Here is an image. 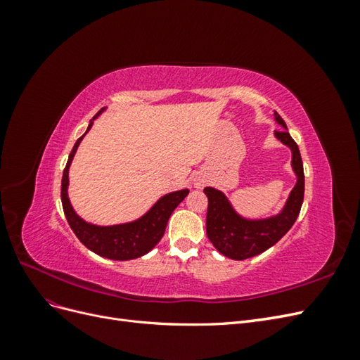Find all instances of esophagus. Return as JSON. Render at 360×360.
I'll use <instances>...</instances> for the list:
<instances>
[{"instance_id":"1","label":"esophagus","mask_w":360,"mask_h":360,"mask_svg":"<svg viewBox=\"0 0 360 360\" xmlns=\"http://www.w3.org/2000/svg\"><path fill=\"white\" fill-rule=\"evenodd\" d=\"M197 184H200V183H197Z\"/></svg>"}]
</instances>
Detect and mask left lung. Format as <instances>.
<instances>
[{"instance_id":"left-lung-1","label":"left lung","mask_w":360,"mask_h":360,"mask_svg":"<svg viewBox=\"0 0 360 360\" xmlns=\"http://www.w3.org/2000/svg\"><path fill=\"white\" fill-rule=\"evenodd\" d=\"M275 122L282 130L275 132V138L287 146L291 151V169L296 176V184L288 193L282 209L266 217H246L238 213L226 195L212 186H207L204 193L209 198L205 230L207 237L217 252L231 259H246L264 252L278 243L296 222L302 209L304 193V176L300 151L290 136L284 120L275 112Z\"/></svg>"}]
</instances>
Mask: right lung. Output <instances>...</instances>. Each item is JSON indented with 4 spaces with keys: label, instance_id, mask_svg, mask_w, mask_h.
<instances>
[{
    "label": "right lung",
    "instance_id": "right-lung-1",
    "mask_svg": "<svg viewBox=\"0 0 360 360\" xmlns=\"http://www.w3.org/2000/svg\"><path fill=\"white\" fill-rule=\"evenodd\" d=\"M106 108L97 112L89 123L85 134L76 141L69 159L68 165L64 168L61 179V202L63 210L66 214V219L72 228L75 236L79 238V242L89 248L91 252L101 255L103 258L127 261L135 259L146 255L153 249L162 238L171 213L176 210V207L188 197L189 189H180L160 197L150 209L139 216L138 219L115 224V225H97L84 221L82 217L75 212L70 204L68 189H69V168L75 158L76 150H78L84 136L90 132L94 120L99 117Z\"/></svg>",
    "mask_w": 360,
    "mask_h": 360
}]
</instances>
